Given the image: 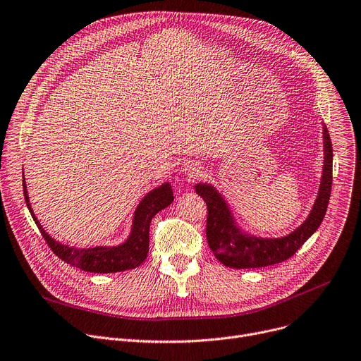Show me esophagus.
Returning a JSON list of instances; mask_svg holds the SVG:
<instances>
[{"instance_id": "obj_1", "label": "esophagus", "mask_w": 361, "mask_h": 361, "mask_svg": "<svg viewBox=\"0 0 361 361\" xmlns=\"http://www.w3.org/2000/svg\"><path fill=\"white\" fill-rule=\"evenodd\" d=\"M183 172L186 173V175H189V176H198L200 175V172H201V168H200V164L198 163H195V161H186L185 164H183Z\"/></svg>"}]
</instances>
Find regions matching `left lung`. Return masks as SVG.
<instances>
[{"label": "left lung", "mask_w": 361, "mask_h": 361, "mask_svg": "<svg viewBox=\"0 0 361 361\" xmlns=\"http://www.w3.org/2000/svg\"><path fill=\"white\" fill-rule=\"evenodd\" d=\"M324 169L315 204L295 231L279 238H262L245 234L235 224L234 216L223 195L208 183H198L195 190L208 208L207 240L215 257L227 267L256 269L281 263L292 257L302 244L321 226L326 212L332 185V145L324 126Z\"/></svg>", "instance_id": "1"}]
</instances>
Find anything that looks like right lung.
<instances>
[{
    "instance_id": "obj_1",
    "label": "right lung",
    "mask_w": 361,
    "mask_h": 361,
    "mask_svg": "<svg viewBox=\"0 0 361 361\" xmlns=\"http://www.w3.org/2000/svg\"><path fill=\"white\" fill-rule=\"evenodd\" d=\"M23 190L24 200L29 208L36 226L39 227L43 238L51 248V252L62 259L65 263L79 267L80 270L92 271V273H116L124 271L140 266L147 255H149V228L152 218L161 211L163 208L169 207L173 202L172 186L169 182L150 190L147 195L137 205L133 216V226L128 238L116 247H91V248H76L69 247L62 243L53 240L44 228L40 226L39 219L36 218L30 201L27 186L23 179Z\"/></svg>"
}]
</instances>
